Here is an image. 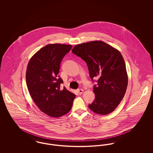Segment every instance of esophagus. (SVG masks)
<instances>
[{
    "label": "esophagus",
    "mask_w": 153,
    "mask_h": 153,
    "mask_svg": "<svg viewBox=\"0 0 153 153\" xmlns=\"http://www.w3.org/2000/svg\"><path fill=\"white\" fill-rule=\"evenodd\" d=\"M77 92H78V93H79V95H81V94H82L83 93L84 91H83V89H78V90H77Z\"/></svg>",
    "instance_id": "esophagus-1"
}]
</instances>
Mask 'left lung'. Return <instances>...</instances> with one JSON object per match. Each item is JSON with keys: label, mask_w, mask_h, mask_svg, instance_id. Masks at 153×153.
Returning <instances> with one entry per match:
<instances>
[{"label": "left lung", "mask_w": 153, "mask_h": 153, "mask_svg": "<svg viewBox=\"0 0 153 153\" xmlns=\"http://www.w3.org/2000/svg\"><path fill=\"white\" fill-rule=\"evenodd\" d=\"M72 51L85 61L92 80L94 77L98 79L93 91L95 101L88 105L89 108L99 115L111 113L123 99L128 85L122 55L101 41L76 45Z\"/></svg>", "instance_id": "1"}]
</instances>
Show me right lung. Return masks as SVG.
<instances>
[{
  "instance_id": "add662e5",
  "label": "right lung",
  "mask_w": 153,
  "mask_h": 153,
  "mask_svg": "<svg viewBox=\"0 0 153 153\" xmlns=\"http://www.w3.org/2000/svg\"><path fill=\"white\" fill-rule=\"evenodd\" d=\"M72 46L65 44H48L32 56L26 73L30 95L36 106L51 117H58L72 108L76 95L65 87L58 76L61 61Z\"/></svg>"
}]
</instances>
